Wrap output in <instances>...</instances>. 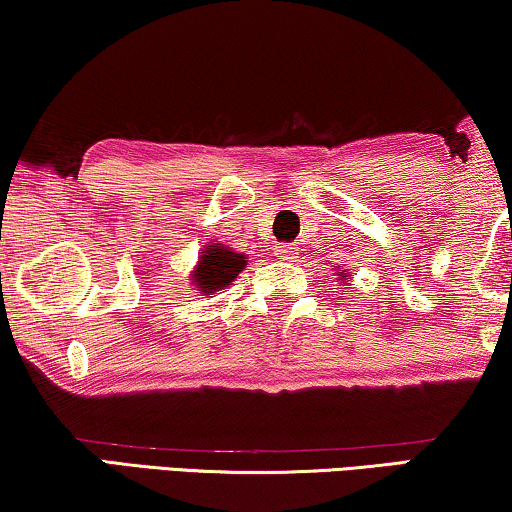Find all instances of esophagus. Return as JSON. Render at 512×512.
I'll return each mask as SVG.
<instances>
[{"instance_id":"obj_1","label":"esophagus","mask_w":512,"mask_h":512,"mask_svg":"<svg viewBox=\"0 0 512 512\" xmlns=\"http://www.w3.org/2000/svg\"><path fill=\"white\" fill-rule=\"evenodd\" d=\"M277 256L286 258V261H291V258H296V247L293 244H279V247L275 249Z\"/></svg>"}]
</instances>
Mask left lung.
<instances>
[{
    "label": "left lung",
    "mask_w": 512,
    "mask_h": 512,
    "mask_svg": "<svg viewBox=\"0 0 512 512\" xmlns=\"http://www.w3.org/2000/svg\"><path fill=\"white\" fill-rule=\"evenodd\" d=\"M340 277H349V275H347V270H342V272H340Z\"/></svg>",
    "instance_id": "obj_1"
}]
</instances>
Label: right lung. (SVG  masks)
Masks as SVG:
<instances>
[{
  "instance_id": "add662e5",
  "label": "right lung",
  "mask_w": 512,
  "mask_h": 512,
  "mask_svg": "<svg viewBox=\"0 0 512 512\" xmlns=\"http://www.w3.org/2000/svg\"><path fill=\"white\" fill-rule=\"evenodd\" d=\"M244 254H237L230 247H221V244H209L200 251L198 265L193 270V286L195 291L212 296V293L221 291L244 270Z\"/></svg>"
}]
</instances>
